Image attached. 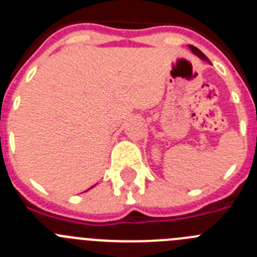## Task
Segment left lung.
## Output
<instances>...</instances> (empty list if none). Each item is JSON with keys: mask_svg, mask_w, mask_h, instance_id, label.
Wrapping results in <instances>:
<instances>
[{"mask_svg": "<svg viewBox=\"0 0 257 257\" xmlns=\"http://www.w3.org/2000/svg\"><path fill=\"white\" fill-rule=\"evenodd\" d=\"M189 49L192 50V51L194 52V54H196L197 56H199V58H201L202 60H206V61H208V58H207V56H206L205 54H203V52L201 51V50H199V49H197L196 46H193V45H190V46H189Z\"/></svg>", "mask_w": 257, "mask_h": 257, "instance_id": "obj_1", "label": "left lung"}]
</instances>
